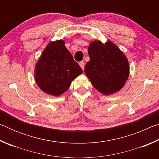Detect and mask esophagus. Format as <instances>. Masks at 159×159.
Listing matches in <instances>:
<instances>
[{
  "label": "esophagus",
  "mask_w": 159,
  "mask_h": 159,
  "mask_svg": "<svg viewBox=\"0 0 159 159\" xmlns=\"http://www.w3.org/2000/svg\"><path fill=\"white\" fill-rule=\"evenodd\" d=\"M79 65H80V66L81 67V69H83V70H84V67H85V63H84V61H80L79 62Z\"/></svg>",
  "instance_id": "1"
}]
</instances>
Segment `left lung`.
<instances>
[{"mask_svg": "<svg viewBox=\"0 0 159 159\" xmlns=\"http://www.w3.org/2000/svg\"><path fill=\"white\" fill-rule=\"evenodd\" d=\"M88 52L90 61L85 64V74L94 88L105 95L121 89L130 74L125 54L110 40L105 43L99 40L92 41Z\"/></svg>", "mask_w": 159, "mask_h": 159, "instance_id": "1", "label": "left lung"}]
</instances>
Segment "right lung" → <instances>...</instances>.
<instances>
[{
	"label": "right lung",
	"mask_w": 159,
	"mask_h": 159,
	"mask_svg": "<svg viewBox=\"0 0 159 159\" xmlns=\"http://www.w3.org/2000/svg\"><path fill=\"white\" fill-rule=\"evenodd\" d=\"M82 73L83 70L74 60L64 40H56L47 45L36 61L34 77L38 86L44 93L60 96Z\"/></svg>",
	"instance_id": "right-lung-1"
}]
</instances>
